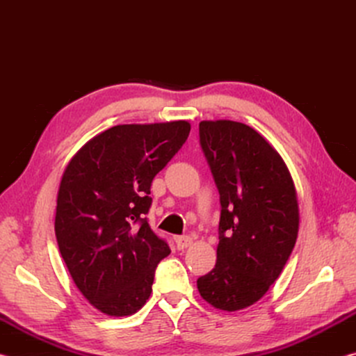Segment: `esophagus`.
<instances>
[{"label":"esophagus","instance_id":"obj_1","mask_svg":"<svg viewBox=\"0 0 356 356\" xmlns=\"http://www.w3.org/2000/svg\"><path fill=\"white\" fill-rule=\"evenodd\" d=\"M174 242H176L177 250H185L191 245V238L188 236H177L176 238H174Z\"/></svg>","mask_w":356,"mask_h":356}]
</instances>
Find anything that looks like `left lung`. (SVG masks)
I'll list each match as a JSON object with an SVG mask.
<instances>
[{
  "label": "left lung",
  "instance_id": "1",
  "mask_svg": "<svg viewBox=\"0 0 356 356\" xmlns=\"http://www.w3.org/2000/svg\"><path fill=\"white\" fill-rule=\"evenodd\" d=\"M200 143L220 193V242L201 297L222 311L248 308L278 280L298 236V201L284 160L254 129L202 120Z\"/></svg>",
  "mask_w": 356,
  "mask_h": 356
}]
</instances>
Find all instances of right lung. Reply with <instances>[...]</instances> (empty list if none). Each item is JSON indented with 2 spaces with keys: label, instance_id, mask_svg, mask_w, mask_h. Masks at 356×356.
Instances as JSON below:
<instances>
[{
  "label": "right lung",
  "instance_id": "add662e5",
  "mask_svg": "<svg viewBox=\"0 0 356 356\" xmlns=\"http://www.w3.org/2000/svg\"><path fill=\"white\" fill-rule=\"evenodd\" d=\"M186 120L116 125L74 155L58 190L55 232L72 280L94 308L141 309L155 268L171 250L146 213L154 177L188 138Z\"/></svg>",
  "mask_w": 356,
  "mask_h": 356
}]
</instances>
